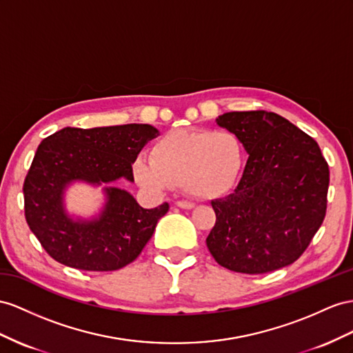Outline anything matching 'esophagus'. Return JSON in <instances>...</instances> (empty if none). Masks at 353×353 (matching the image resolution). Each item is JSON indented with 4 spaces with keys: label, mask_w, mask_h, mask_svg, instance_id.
<instances>
[{
    "label": "esophagus",
    "mask_w": 353,
    "mask_h": 353,
    "mask_svg": "<svg viewBox=\"0 0 353 353\" xmlns=\"http://www.w3.org/2000/svg\"><path fill=\"white\" fill-rule=\"evenodd\" d=\"M176 205L180 207V209H185V210H191L195 207V204L191 203V201H177Z\"/></svg>",
    "instance_id": "obj_1"
}]
</instances>
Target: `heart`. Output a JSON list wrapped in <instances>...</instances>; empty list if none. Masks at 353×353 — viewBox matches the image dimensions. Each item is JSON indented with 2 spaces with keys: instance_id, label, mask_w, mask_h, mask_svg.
I'll use <instances>...</instances> for the list:
<instances>
[{
  "instance_id": "heart-1",
  "label": "heart",
  "mask_w": 353,
  "mask_h": 353,
  "mask_svg": "<svg viewBox=\"0 0 353 353\" xmlns=\"http://www.w3.org/2000/svg\"><path fill=\"white\" fill-rule=\"evenodd\" d=\"M245 162V146L236 134L179 128L153 141L150 159L135 158L132 173L150 191L183 186L189 195L214 200L239 183Z\"/></svg>"
}]
</instances>
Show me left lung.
<instances>
[{"label":"left lung","mask_w":353,"mask_h":353,"mask_svg":"<svg viewBox=\"0 0 353 353\" xmlns=\"http://www.w3.org/2000/svg\"><path fill=\"white\" fill-rule=\"evenodd\" d=\"M216 123L249 153L236 191L213 200L216 223L205 239L219 265L261 274L292 264L327 212L330 170L310 135L271 112H230Z\"/></svg>","instance_id":"1"}]
</instances>
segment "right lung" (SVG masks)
Returning <instances> with one entry per match:
<instances>
[{
    "mask_svg": "<svg viewBox=\"0 0 353 353\" xmlns=\"http://www.w3.org/2000/svg\"><path fill=\"white\" fill-rule=\"evenodd\" d=\"M158 135L148 123L67 126L40 143L23 183L25 218L53 259L71 268L113 271L141 254L170 205L143 209L128 191L112 185L134 182V159ZM77 181L103 188V209L90 220L65 209L66 189Z\"/></svg>",
    "mask_w": 353,
    "mask_h": 353,
    "instance_id": "add662e5",
    "label": "right lung"
}]
</instances>
